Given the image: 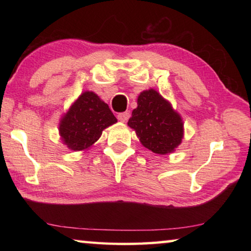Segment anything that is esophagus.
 <instances>
[{"instance_id": "obj_1", "label": "esophagus", "mask_w": 251, "mask_h": 251, "mask_svg": "<svg viewBox=\"0 0 251 251\" xmlns=\"http://www.w3.org/2000/svg\"><path fill=\"white\" fill-rule=\"evenodd\" d=\"M117 118H118V121H121L122 123H125V122L128 121L129 113H127V112H125V113H120V114H118V115H117Z\"/></svg>"}]
</instances>
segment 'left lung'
<instances>
[{"label":"left lung","instance_id":"8db88e82","mask_svg":"<svg viewBox=\"0 0 251 251\" xmlns=\"http://www.w3.org/2000/svg\"><path fill=\"white\" fill-rule=\"evenodd\" d=\"M127 125L135 130L144 147L159 155L175 151L184 137L181 116L154 88L138 95L137 107Z\"/></svg>","mask_w":251,"mask_h":251}]
</instances>
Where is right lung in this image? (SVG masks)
Instances as JSON below:
<instances>
[{"instance_id": "obj_1", "label": "right lung", "mask_w": 251, "mask_h": 251, "mask_svg": "<svg viewBox=\"0 0 251 251\" xmlns=\"http://www.w3.org/2000/svg\"><path fill=\"white\" fill-rule=\"evenodd\" d=\"M117 123L112 110L94 92L86 91L59 121L58 133L70 151H82L99 141L105 128Z\"/></svg>"}]
</instances>
